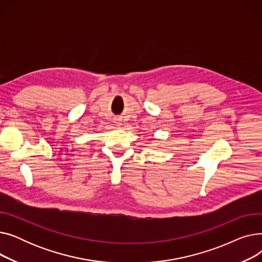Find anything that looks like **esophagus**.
Here are the masks:
<instances>
[{
    "label": "esophagus",
    "instance_id": "obj_1",
    "mask_svg": "<svg viewBox=\"0 0 262 262\" xmlns=\"http://www.w3.org/2000/svg\"><path fill=\"white\" fill-rule=\"evenodd\" d=\"M115 123H116L117 126H121L122 125V119L121 118H116Z\"/></svg>",
    "mask_w": 262,
    "mask_h": 262
}]
</instances>
